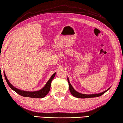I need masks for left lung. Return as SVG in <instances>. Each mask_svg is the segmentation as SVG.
<instances>
[{
  "label": "left lung",
  "mask_w": 123,
  "mask_h": 123,
  "mask_svg": "<svg viewBox=\"0 0 123 123\" xmlns=\"http://www.w3.org/2000/svg\"><path fill=\"white\" fill-rule=\"evenodd\" d=\"M67 81H68V85H69V89H70V91L71 93V94L73 95L74 96L76 97V98H96V97H98L100 96L103 95L104 93L106 92L107 91L109 90V89H107L106 90H105L103 92H102L101 93H98V94H81V93L78 92L77 91L75 90V89H74V87H72V86L71 85L70 81H69L68 78H67Z\"/></svg>",
  "instance_id": "left-lung-1"
}]
</instances>
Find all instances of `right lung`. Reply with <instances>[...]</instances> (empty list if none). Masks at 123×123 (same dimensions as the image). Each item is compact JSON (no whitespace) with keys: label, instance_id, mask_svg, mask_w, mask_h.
<instances>
[{"label":"right lung","instance_id":"1","mask_svg":"<svg viewBox=\"0 0 123 123\" xmlns=\"http://www.w3.org/2000/svg\"><path fill=\"white\" fill-rule=\"evenodd\" d=\"M4 75L6 80L7 82L8 85L11 89L16 92L17 94H18L24 97H29V98H43L44 97L46 96L48 92H49L50 88H51V85L52 80L54 79L56 75V73H54L52 75V76L51 77V78L49 79V80L47 81V82L46 83V85H45L42 89L40 90L36 91H23L22 90H19L17 89L16 87H15L14 86H13L12 85L10 84V82L8 80L7 77L6 76V74L4 72Z\"/></svg>","mask_w":123,"mask_h":123}]
</instances>
